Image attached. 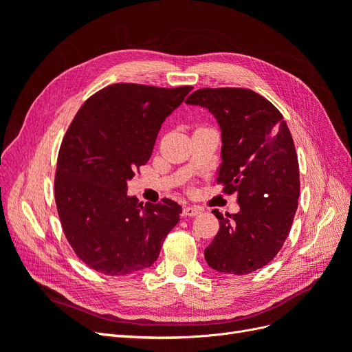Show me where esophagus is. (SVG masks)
<instances>
[{"mask_svg": "<svg viewBox=\"0 0 352 352\" xmlns=\"http://www.w3.org/2000/svg\"><path fill=\"white\" fill-rule=\"evenodd\" d=\"M201 212V208L199 207H192V206H186L185 208H184V216H186V217H195V216H198Z\"/></svg>", "mask_w": 352, "mask_h": 352, "instance_id": "obj_1", "label": "esophagus"}]
</instances>
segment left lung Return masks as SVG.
Segmentation results:
<instances>
[{"label": "left lung", "mask_w": 352, "mask_h": 352, "mask_svg": "<svg viewBox=\"0 0 352 352\" xmlns=\"http://www.w3.org/2000/svg\"><path fill=\"white\" fill-rule=\"evenodd\" d=\"M208 110L220 127L217 182L236 192L239 211L212 210L220 229L204 251L211 269L248 274L264 267L289 235L300 197V167L283 116L261 95L241 88H204L185 101Z\"/></svg>", "instance_id": "1"}]
</instances>
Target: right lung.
Instances as JSON below:
<instances>
[{"label": "right lung", "instance_id": "obj_1", "mask_svg": "<svg viewBox=\"0 0 352 352\" xmlns=\"http://www.w3.org/2000/svg\"><path fill=\"white\" fill-rule=\"evenodd\" d=\"M190 91L116 83L92 95L73 119L58 153L56 204L69 243L88 267L126 276L157 261L182 207L172 199L144 206L127 194V182Z\"/></svg>", "mask_w": 352, "mask_h": 352}]
</instances>
